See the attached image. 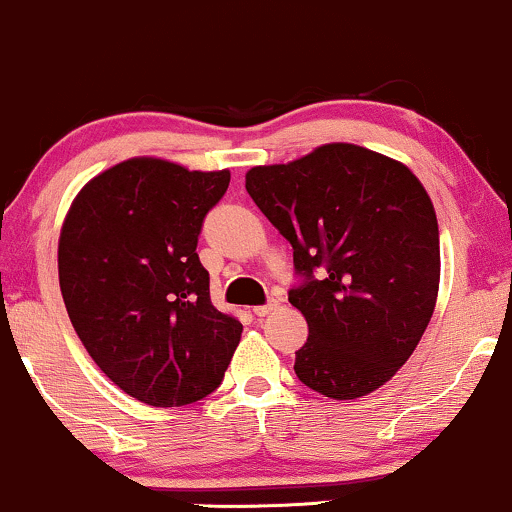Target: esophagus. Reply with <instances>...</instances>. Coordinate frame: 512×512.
Returning <instances> with one entry per match:
<instances>
[{"label": "esophagus", "instance_id": "34e87169", "mask_svg": "<svg viewBox=\"0 0 512 512\" xmlns=\"http://www.w3.org/2000/svg\"><path fill=\"white\" fill-rule=\"evenodd\" d=\"M275 309H278V302H268V304H263V306H256L254 314H256L258 318H263V316H268L270 311H275Z\"/></svg>", "mask_w": 512, "mask_h": 512}]
</instances>
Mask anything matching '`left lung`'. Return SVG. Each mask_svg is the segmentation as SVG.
I'll use <instances>...</instances> for the list:
<instances>
[{"label":"left lung","mask_w":512,"mask_h":512,"mask_svg":"<svg viewBox=\"0 0 512 512\" xmlns=\"http://www.w3.org/2000/svg\"><path fill=\"white\" fill-rule=\"evenodd\" d=\"M246 191L294 251L290 304L309 323L294 359L304 386L357 400L395 376L438 297L441 246L429 194L402 162L328 143L246 172Z\"/></svg>","instance_id":"left-lung-1"}]
</instances>
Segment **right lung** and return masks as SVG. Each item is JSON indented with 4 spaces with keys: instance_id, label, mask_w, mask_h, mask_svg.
Wrapping results in <instances>:
<instances>
[{
    "instance_id": "obj_1",
    "label": "right lung",
    "mask_w": 512,
    "mask_h": 512,
    "mask_svg": "<svg viewBox=\"0 0 512 512\" xmlns=\"http://www.w3.org/2000/svg\"><path fill=\"white\" fill-rule=\"evenodd\" d=\"M230 170L131 158L78 191L59 234L71 326L114 386L153 407L203 400L222 383L242 323L210 302L196 254Z\"/></svg>"
}]
</instances>
